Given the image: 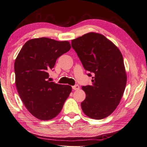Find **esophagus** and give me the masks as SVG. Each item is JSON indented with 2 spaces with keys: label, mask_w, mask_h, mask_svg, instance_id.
Returning <instances> with one entry per match:
<instances>
[{
  "label": "esophagus",
  "mask_w": 147,
  "mask_h": 147,
  "mask_svg": "<svg viewBox=\"0 0 147 147\" xmlns=\"http://www.w3.org/2000/svg\"><path fill=\"white\" fill-rule=\"evenodd\" d=\"M72 88L74 90H78L79 89H80V86H79L78 84H76V85L72 86Z\"/></svg>",
  "instance_id": "34e87169"
}]
</instances>
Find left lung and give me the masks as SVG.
Masks as SVG:
<instances>
[{
    "label": "left lung",
    "mask_w": 147,
    "mask_h": 147,
    "mask_svg": "<svg viewBox=\"0 0 147 147\" xmlns=\"http://www.w3.org/2000/svg\"><path fill=\"white\" fill-rule=\"evenodd\" d=\"M71 46L89 71L88 76H93L91 85L82 86L86 95L82 110L90 118H106L115 111L125 91L127 75L121 52L104 35L93 32L71 40Z\"/></svg>",
    "instance_id": "obj_1"
}]
</instances>
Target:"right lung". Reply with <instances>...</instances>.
I'll list each match as a JSON object with an SVG mask.
<instances>
[{"mask_svg": "<svg viewBox=\"0 0 147 147\" xmlns=\"http://www.w3.org/2000/svg\"><path fill=\"white\" fill-rule=\"evenodd\" d=\"M70 48L68 41L43 37L27 41L17 56L14 70L18 94L37 119L48 120L57 116L72 91L69 85L48 80L56 59Z\"/></svg>", "mask_w": 147, "mask_h": 147, "instance_id": "add662e5", "label": "right lung"}]
</instances>
